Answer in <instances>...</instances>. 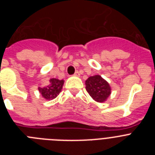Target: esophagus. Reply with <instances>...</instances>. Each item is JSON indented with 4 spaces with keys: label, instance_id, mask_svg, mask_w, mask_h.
Segmentation results:
<instances>
[{
    "label": "esophagus",
    "instance_id": "34e87169",
    "mask_svg": "<svg viewBox=\"0 0 155 155\" xmlns=\"http://www.w3.org/2000/svg\"><path fill=\"white\" fill-rule=\"evenodd\" d=\"M79 75H80V74H79V72L78 71H75V73L74 74V76H76V77H78Z\"/></svg>",
    "mask_w": 155,
    "mask_h": 155
}]
</instances>
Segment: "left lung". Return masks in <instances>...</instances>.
Listing matches in <instances>:
<instances>
[{"mask_svg": "<svg viewBox=\"0 0 155 155\" xmlns=\"http://www.w3.org/2000/svg\"><path fill=\"white\" fill-rule=\"evenodd\" d=\"M86 90L96 102H103L111 94L109 83L99 75L90 77L86 80Z\"/></svg>", "mask_w": 155, "mask_h": 155, "instance_id": "obj_1", "label": "left lung"}]
</instances>
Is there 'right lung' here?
I'll list each match as a JSON object with an SVG mask.
<instances>
[{"label":"right lung","mask_w":155,"mask_h":155,"mask_svg":"<svg viewBox=\"0 0 155 155\" xmlns=\"http://www.w3.org/2000/svg\"><path fill=\"white\" fill-rule=\"evenodd\" d=\"M64 82L63 80L52 78L50 80V84L43 87H39V91L43 98L48 100H52L55 98L57 94L61 92Z\"/></svg>","instance_id":"right-lung-1"}]
</instances>
